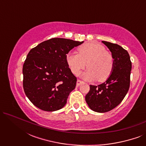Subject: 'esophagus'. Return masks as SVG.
I'll return each mask as SVG.
<instances>
[{"label": "esophagus", "mask_w": 146, "mask_h": 146, "mask_svg": "<svg viewBox=\"0 0 146 146\" xmlns=\"http://www.w3.org/2000/svg\"><path fill=\"white\" fill-rule=\"evenodd\" d=\"M83 83H84L83 81L80 80H78L77 82H76V86H79L80 85L82 84H83Z\"/></svg>", "instance_id": "obj_1"}]
</instances>
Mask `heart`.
<instances>
[{
    "label": "heart",
    "instance_id": "heart-1",
    "mask_svg": "<svg viewBox=\"0 0 146 146\" xmlns=\"http://www.w3.org/2000/svg\"><path fill=\"white\" fill-rule=\"evenodd\" d=\"M78 53L68 52L66 60L70 70L74 75H78L86 66L88 69L82 74L84 78L91 80L98 78L105 81L112 72L114 61L110 52L98 43L88 42L78 48Z\"/></svg>",
    "mask_w": 146,
    "mask_h": 146
}]
</instances>
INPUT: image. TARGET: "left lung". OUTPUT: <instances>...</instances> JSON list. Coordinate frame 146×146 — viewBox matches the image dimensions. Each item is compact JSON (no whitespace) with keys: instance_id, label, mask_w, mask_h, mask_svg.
Instances as JSON below:
<instances>
[{"instance_id":"8db88e82","label":"left lung","mask_w":146,"mask_h":146,"mask_svg":"<svg viewBox=\"0 0 146 146\" xmlns=\"http://www.w3.org/2000/svg\"><path fill=\"white\" fill-rule=\"evenodd\" d=\"M102 42L113 58L112 72L105 82L98 86L90 85V91L85 97L90 108L100 113L110 111L121 102L128 92L131 70V62L127 50L117 44Z\"/></svg>"}]
</instances>
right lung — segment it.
<instances>
[{"label": "right lung", "instance_id": "obj_1", "mask_svg": "<svg viewBox=\"0 0 146 146\" xmlns=\"http://www.w3.org/2000/svg\"><path fill=\"white\" fill-rule=\"evenodd\" d=\"M83 42L54 38L30 50L23 68V88L35 106L53 111L66 105L77 81L67 64L66 56Z\"/></svg>", "mask_w": 146, "mask_h": 146}]
</instances>
